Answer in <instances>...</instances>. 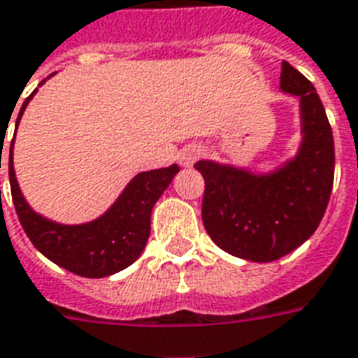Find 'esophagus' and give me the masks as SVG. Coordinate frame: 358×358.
I'll list each match as a JSON object with an SVG mask.
<instances>
[{
  "label": "esophagus",
  "instance_id": "34e87169",
  "mask_svg": "<svg viewBox=\"0 0 358 358\" xmlns=\"http://www.w3.org/2000/svg\"><path fill=\"white\" fill-rule=\"evenodd\" d=\"M201 157H203V147H199V145H187V147H184L180 151V164L182 166H192Z\"/></svg>",
  "mask_w": 358,
  "mask_h": 358
}]
</instances>
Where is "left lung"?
Instances as JSON below:
<instances>
[{
  "label": "left lung",
  "instance_id": "obj_1",
  "mask_svg": "<svg viewBox=\"0 0 358 358\" xmlns=\"http://www.w3.org/2000/svg\"><path fill=\"white\" fill-rule=\"evenodd\" d=\"M281 91L301 101L302 141L291 161L267 174L196 162L205 180L207 234L224 252L259 264L287 256L314 234L334 186V136L314 85L283 62Z\"/></svg>",
  "mask_w": 358,
  "mask_h": 358
}]
</instances>
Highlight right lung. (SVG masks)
Segmentation results:
<instances>
[{"mask_svg":"<svg viewBox=\"0 0 358 358\" xmlns=\"http://www.w3.org/2000/svg\"><path fill=\"white\" fill-rule=\"evenodd\" d=\"M44 83L46 79L40 85ZM34 92L22 102L15 126H19L22 112L34 96ZM13 143L15 139L11 141V149H9L11 196H13L17 217L27 236L34 244V248L42 252L50 262H54L67 271L81 275V277H91V279L118 273L141 256L147 238L151 234L153 205L159 201L162 192L171 186L172 178L180 171L178 164H171L166 169H157V171L139 172L124 187V192L120 194L108 211L102 213L99 219L83 222V224H62L32 211L31 205L22 197L21 187L15 178Z\"/></svg>","mask_w":358,"mask_h":358,"instance_id":"obj_1","label":"right lung"}]
</instances>
